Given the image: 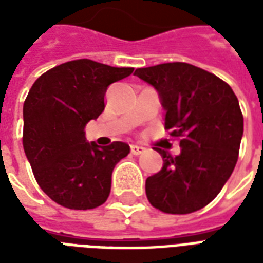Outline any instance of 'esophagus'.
Returning <instances> with one entry per match:
<instances>
[{"label": "esophagus", "mask_w": 263, "mask_h": 263, "mask_svg": "<svg viewBox=\"0 0 263 263\" xmlns=\"http://www.w3.org/2000/svg\"><path fill=\"white\" fill-rule=\"evenodd\" d=\"M131 152L134 155H141L145 152V148H143V146H139V145H131Z\"/></svg>", "instance_id": "1"}]
</instances>
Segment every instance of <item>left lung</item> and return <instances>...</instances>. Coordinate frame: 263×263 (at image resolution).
<instances>
[{
	"mask_svg": "<svg viewBox=\"0 0 263 263\" xmlns=\"http://www.w3.org/2000/svg\"><path fill=\"white\" fill-rule=\"evenodd\" d=\"M134 74L159 94L165 128L180 137L172 158L155 148L163 166L149 176V203L169 214H189L214 200L237 165L243 117L226 81L189 63L175 62L137 69Z\"/></svg>",
	"mask_w": 263,
	"mask_h": 263,
	"instance_id": "left-lung-1",
	"label": "left lung"
}]
</instances>
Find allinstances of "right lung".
<instances>
[{
  "label": "right lung",
  "mask_w": 263,
  "mask_h": 263,
  "mask_svg": "<svg viewBox=\"0 0 263 263\" xmlns=\"http://www.w3.org/2000/svg\"><path fill=\"white\" fill-rule=\"evenodd\" d=\"M88 59L56 66L37 79L24 103V151L37 184L54 203L90 210L105 203L115 165L129 145L98 146L86 139L87 122L104 111L109 84L131 74Z\"/></svg>",
  "instance_id": "obj_1"
}]
</instances>
